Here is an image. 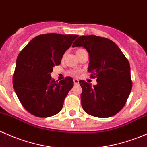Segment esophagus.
<instances>
[{
  "instance_id": "34e87169",
  "label": "esophagus",
  "mask_w": 147,
  "mask_h": 147,
  "mask_svg": "<svg viewBox=\"0 0 147 147\" xmlns=\"http://www.w3.org/2000/svg\"><path fill=\"white\" fill-rule=\"evenodd\" d=\"M73 82H74V84L75 85H77L79 84V80H77V79H74Z\"/></svg>"
}]
</instances>
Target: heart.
Wrapping results in <instances>:
<instances>
[{
    "label": "heart",
    "instance_id": "b5f03b06",
    "mask_svg": "<svg viewBox=\"0 0 147 147\" xmlns=\"http://www.w3.org/2000/svg\"><path fill=\"white\" fill-rule=\"evenodd\" d=\"M82 50H84V49H82V48L77 49L76 54H77V53L80 52V51H82ZM79 72H80V71H78V70H70V71H69V74H70V75H77L79 74Z\"/></svg>",
    "mask_w": 147,
    "mask_h": 147
}]
</instances>
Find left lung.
Listing matches in <instances>:
<instances>
[{
	"label": "left lung",
	"mask_w": 147,
	"mask_h": 147,
	"mask_svg": "<svg viewBox=\"0 0 147 147\" xmlns=\"http://www.w3.org/2000/svg\"><path fill=\"white\" fill-rule=\"evenodd\" d=\"M84 47L89 54L88 72L97 84L80 80L82 106L89 115L107 118L118 113L126 103L133 82L128 60L114 42L94 35H82L72 47Z\"/></svg>",
	"instance_id": "obj_1"
}]
</instances>
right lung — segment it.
I'll return each mask as SVG.
<instances>
[{"instance_id":"add662e5","label":"right lung","mask_w":147,"mask_h":147,"mask_svg":"<svg viewBox=\"0 0 147 147\" xmlns=\"http://www.w3.org/2000/svg\"><path fill=\"white\" fill-rule=\"evenodd\" d=\"M77 35L47 33L29 42L17 56L13 86L22 106L38 117H49L62 109L64 100L74 85L72 78H51L53 67L61 64L65 51Z\"/></svg>"}]
</instances>
